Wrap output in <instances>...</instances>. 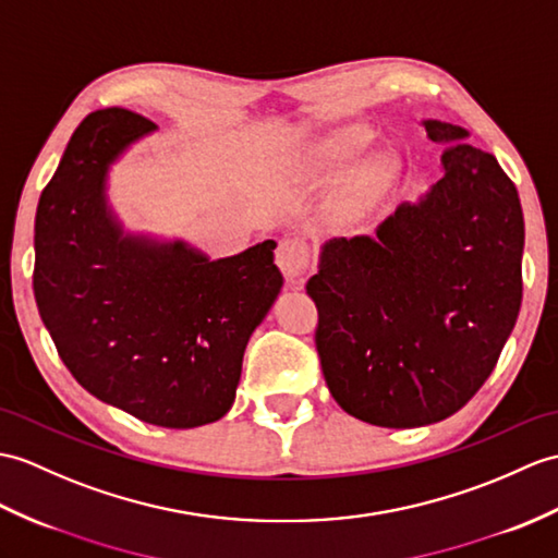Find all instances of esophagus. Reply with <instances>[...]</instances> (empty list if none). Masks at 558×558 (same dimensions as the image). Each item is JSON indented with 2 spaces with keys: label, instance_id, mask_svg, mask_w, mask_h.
Masks as SVG:
<instances>
[{
  "label": "esophagus",
  "instance_id": "esophagus-1",
  "mask_svg": "<svg viewBox=\"0 0 558 558\" xmlns=\"http://www.w3.org/2000/svg\"><path fill=\"white\" fill-rule=\"evenodd\" d=\"M308 244L300 238L280 240L276 250V264L282 270V276L290 282H300L308 268Z\"/></svg>",
  "mask_w": 558,
  "mask_h": 558
}]
</instances>
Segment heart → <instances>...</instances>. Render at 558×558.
I'll return each instance as SVG.
<instances>
[{"label":"heart","instance_id":"b5f03b06","mask_svg":"<svg viewBox=\"0 0 558 558\" xmlns=\"http://www.w3.org/2000/svg\"><path fill=\"white\" fill-rule=\"evenodd\" d=\"M373 131L364 123H349L332 131L318 145L316 168L318 173H340L347 166L349 173L344 180V202L349 206H364L378 194L387 183V163L380 157H362L364 149L371 145Z\"/></svg>","mask_w":558,"mask_h":558}]
</instances>
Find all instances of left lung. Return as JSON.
<instances>
[{
  "instance_id": "1",
  "label": "left lung",
  "mask_w": 558,
  "mask_h": 558,
  "mask_svg": "<svg viewBox=\"0 0 558 558\" xmlns=\"http://www.w3.org/2000/svg\"><path fill=\"white\" fill-rule=\"evenodd\" d=\"M447 145L442 178L401 202L375 235L320 247L306 294L328 390L359 421L418 427L465 407L495 371L521 311L523 209L471 133L423 121Z\"/></svg>"
}]
</instances>
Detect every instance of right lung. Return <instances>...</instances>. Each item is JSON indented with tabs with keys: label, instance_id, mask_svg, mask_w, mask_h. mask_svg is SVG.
<instances>
[{
	"label": "right lung",
	"instance_id": "add662e5",
	"mask_svg": "<svg viewBox=\"0 0 558 558\" xmlns=\"http://www.w3.org/2000/svg\"><path fill=\"white\" fill-rule=\"evenodd\" d=\"M157 131L101 109L75 128L35 214L33 290L63 364L89 395L185 430L235 401L252 332L278 300L276 242L211 258L185 240L125 230L111 166Z\"/></svg>",
	"mask_w": 558,
	"mask_h": 558
}]
</instances>
